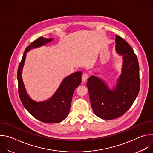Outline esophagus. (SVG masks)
I'll list each match as a JSON object with an SVG mask.
<instances>
[{"label":"esophagus","instance_id":"1","mask_svg":"<svg viewBox=\"0 0 153 153\" xmlns=\"http://www.w3.org/2000/svg\"><path fill=\"white\" fill-rule=\"evenodd\" d=\"M88 78V74H87V73H85L83 74V75L82 76V80L83 82H86Z\"/></svg>","mask_w":153,"mask_h":153}]
</instances>
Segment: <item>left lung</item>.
<instances>
[{"label":"left lung","mask_w":153,"mask_h":153,"mask_svg":"<svg viewBox=\"0 0 153 153\" xmlns=\"http://www.w3.org/2000/svg\"><path fill=\"white\" fill-rule=\"evenodd\" d=\"M116 50L123 55L122 74L111 91L102 80L92 76L86 83L93 110L99 117L111 120L124 114L132 106L140 90L139 65L133 48L120 36H116Z\"/></svg>","instance_id":"left-lung-1"}]
</instances>
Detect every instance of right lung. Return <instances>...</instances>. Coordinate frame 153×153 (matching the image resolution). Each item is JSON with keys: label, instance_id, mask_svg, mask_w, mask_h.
I'll use <instances>...</instances> for the list:
<instances>
[{"label": "right lung", "instance_id": "right-lung-1", "mask_svg": "<svg viewBox=\"0 0 153 153\" xmlns=\"http://www.w3.org/2000/svg\"><path fill=\"white\" fill-rule=\"evenodd\" d=\"M53 39L40 37L28 45L24 53L18 67L17 80L19 97L26 110L36 119L45 123H59L66 118L70 112L71 103L75 89L80 84L81 71L76 72L65 78L54 95L48 100L36 102L28 96L22 79L21 73L27 53L51 42Z\"/></svg>", "mask_w": 153, "mask_h": 153}]
</instances>
